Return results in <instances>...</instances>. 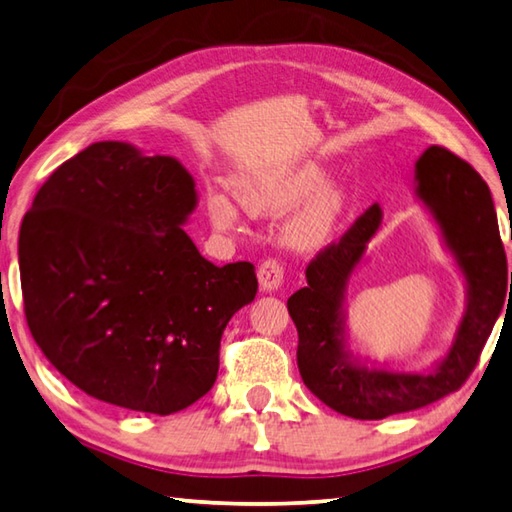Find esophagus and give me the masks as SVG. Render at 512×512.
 Wrapping results in <instances>:
<instances>
[{"mask_svg": "<svg viewBox=\"0 0 512 512\" xmlns=\"http://www.w3.org/2000/svg\"><path fill=\"white\" fill-rule=\"evenodd\" d=\"M284 275H286V268L282 262H279V259H264V262L257 268L259 286H262V290H268V293L270 290H277L284 284Z\"/></svg>", "mask_w": 512, "mask_h": 512, "instance_id": "34e87169", "label": "esophagus"}]
</instances>
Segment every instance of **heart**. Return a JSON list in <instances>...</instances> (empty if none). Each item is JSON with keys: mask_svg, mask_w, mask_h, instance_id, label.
<instances>
[{"mask_svg": "<svg viewBox=\"0 0 512 512\" xmlns=\"http://www.w3.org/2000/svg\"><path fill=\"white\" fill-rule=\"evenodd\" d=\"M322 184L324 173L317 166L286 168L242 182L239 184V199L255 215L282 213V210L302 204L315 190L322 188ZM339 206H342V202H339V195L335 193L315 199L302 215L293 219V224L288 228L290 239L304 248L322 242L335 222ZM208 213L213 224L219 228L237 226V208L226 195H210Z\"/></svg>", "mask_w": 512, "mask_h": 512, "instance_id": "1", "label": "heart"}]
</instances>
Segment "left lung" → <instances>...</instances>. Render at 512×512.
Here are the masks:
<instances>
[{"mask_svg":"<svg viewBox=\"0 0 512 512\" xmlns=\"http://www.w3.org/2000/svg\"><path fill=\"white\" fill-rule=\"evenodd\" d=\"M419 195L442 226L468 282V310L457 339L435 373L404 375L346 362L342 297L350 270L377 233L382 210L366 208L353 226L306 266L308 286L288 297L297 326V366L310 393L353 419H384L424 408L455 393L473 373L508 295V264L493 197L482 175L444 146H430L417 162ZM512 286V275H510ZM512 293V290H510Z\"/></svg>","mask_w":512,"mask_h":512,"instance_id":"1","label":"left lung"}]
</instances>
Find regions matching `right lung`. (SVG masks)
Listing matches in <instances>:
<instances>
[{"label": "right lung", "mask_w": 512, "mask_h": 512, "mask_svg": "<svg viewBox=\"0 0 512 512\" xmlns=\"http://www.w3.org/2000/svg\"><path fill=\"white\" fill-rule=\"evenodd\" d=\"M195 182L173 157L90 144L57 166L19 230L24 315L86 395L170 415L213 388L226 324L257 295L250 262L215 266L184 228Z\"/></svg>", "instance_id": "obj_1"}]
</instances>
